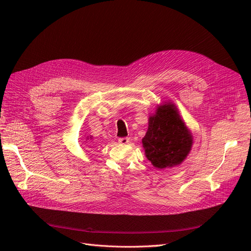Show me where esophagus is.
<instances>
[{"mask_svg": "<svg viewBox=\"0 0 251 251\" xmlns=\"http://www.w3.org/2000/svg\"><path fill=\"white\" fill-rule=\"evenodd\" d=\"M118 142L120 144H126V143L130 142V138H128V137H121V138L118 139Z\"/></svg>", "mask_w": 251, "mask_h": 251, "instance_id": "obj_1", "label": "esophagus"}]
</instances>
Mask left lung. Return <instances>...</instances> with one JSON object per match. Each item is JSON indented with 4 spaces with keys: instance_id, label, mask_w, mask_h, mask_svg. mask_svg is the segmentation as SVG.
I'll list each match as a JSON object with an SVG mask.
<instances>
[{
    "instance_id": "left-lung-1",
    "label": "left lung",
    "mask_w": 251,
    "mask_h": 251,
    "mask_svg": "<svg viewBox=\"0 0 251 251\" xmlns=\"http://www.w3.org/2000/svg\"><path fill=\"white\" fill-rule=\"evenodd\" d=\"M193 136L172 102L158 107L150 116L142 147L147 158L157 169L179 165L189 154Z\"/></svg>"
}]
</instances>
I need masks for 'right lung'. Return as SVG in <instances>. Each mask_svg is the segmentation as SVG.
Instances as JSON below:
<instances>
[{"instance_id": "right-lung-1", "label": "right lung", "mask_w": 251, "mask_h": 251, "mask_svg": "<svg viewBox=\"0 0 251 251\" xmlns=\"http://www.w3.org/2000/svg\"><path fill=\"white\" fill-rule=\"evenodd\" d=\"M90 138H91V137H90Z\"/></svg>"}]
</instances>
